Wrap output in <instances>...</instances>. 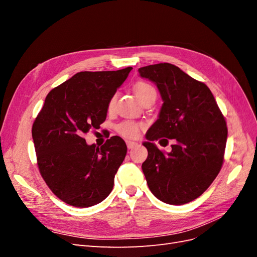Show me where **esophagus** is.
I'll return each mask as SVG.
<instances>
[{
  "label": "esophagus",
  "mask_w": 257,
  "mask_h": 257,
  "mask_svg": "<svg viewBox=\"0 0 257 257\" xmlns=\"http://www.w3.org/2000/svg\"><path fill=\"white\" fill-rule=\"evenodd\" d=\"M126 146H127L128 149H133L134 147L137 146V143H135V142H126Z\"/></svg>",
  "instance_id": "obj_1"
}]
</instances>
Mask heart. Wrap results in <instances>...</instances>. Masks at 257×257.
Listing matches in <instances>:
<instances>
[{
    "label": "heart",
    "mask_w": 257,
    "mask_h": 257,
    "mask_svg": "<svg viewBox=\"0 0 257 257\" xmlns=\"http://www.w3.org/2000/svg\"><path fill=\"white\" fill-rule=\"evenodd\" d=\"M134 93L137 96V98L139 99V102H142L145 97L149 96L151 94L157 95V93H155V90L152 85L147 83V82H143V81L137 82L135 84ZM114 103H115V96L113 95L110 98L109 102H108V106H107L108 111H111L113 109ZM141 128H142L141 124H137L134 122H123L118 126V132L123 137H125L127 139H135L138 137Z\"/></svg>",
    "instance_id": "b5f03b06"
}]
</instances>
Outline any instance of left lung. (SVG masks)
I'll use <instances>...</instances> for the list:
<instances>
[{
  "label": "left lung",
  "instance_id": "obj_1",
  "mask_svg": "<svg viewBox=\"0 0 257 257\" xmlns=\"http://www.w3.org/2000/svg\"><path fill=\"white\" fill-rule=\"evenodd\" d=\"M138 72L157 85L163 100L159 119L144 143L148 158L142 168L148 186L163 203H190L220 173L227 141L226 122L207 85L178 66L160 63ZM161 137L175 139L170 153H162L154 144Z\"/></svg>",
  "mask_w": 257,
  "mask_h": 257
}]
</instances>
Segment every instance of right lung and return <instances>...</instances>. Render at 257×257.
<instances>
[{
	"instance_id": "1",
	"label": "right lung",
	"mask_w": 257,
	"mask_h": 257,
	"mask_svg": "<svg viewBox=\"0 0 257 257\" xmlns=\"http://www.w3.org/2000/svg\"><path fill=\"white\" fill-rule=\"evenodd\" d=\"M131 71L77 73L48 93L36 116L32 137L38 168L54 195L68 205L94 206L112 191L125 143L112 136L98 148L83 135L106 120L108 102Z\"/></svg>"
}]
</instances>
